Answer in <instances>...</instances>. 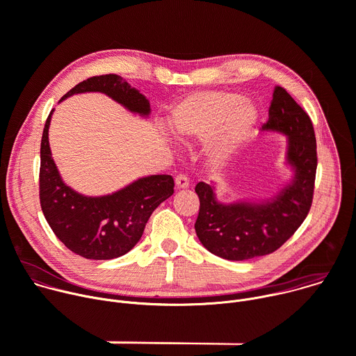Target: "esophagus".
<instances>
[{"label":"esophagus","mask_w":356,"mask_h":356,"mask_svg":"<svg viewBox=\"0 0 356 356\" xmlns=\"http://www.w3.org/2000/svg\"><path fill=\"white\" fill-rule=\"evenodd\" d=\"M175 183H176V187L180 190V188H187L188 187V179L184 173H179L176 177H175Z\"/></svg>","instance_id":"34e87169"}]
</instances>
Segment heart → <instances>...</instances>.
I'll return each instance as SVG.
<instances>
[{"instance_id": "1", "label": "heart", "mask_w": 356, "mask_h": 356, "mask_svg": "<svg viewBox=\"0 0 356 356\" xmlns=\"http://www.w3.org/2000/svg\"><path fill=\"white\" fill-rule=\"evenodd\" d=\"M258 121V110L241 94L197 91L173 106L169 131L179 139H206L217 134L214 147L227 152L239 143Z\"/></svg>"}]
</instances>
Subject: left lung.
Returning <instances> with one entry per match:
<instances>
[{
	"mask_svg": "<svg viewBox=\"0 0 356 356\" xmlns=\"http://www.w3.org/2000/svg\"><path fill=\"white\" fill-rule=\"evenodd\" d=\"M264 131L289 136L287 162L294 168L293 181L265 202L221 204L214 187L200 181L195 193L200 211L194 228L200 242L214 255L246 261L277 250L306 220L314 194L317 143L313 122L293 97L276 87Z\"/></svg>",
	"mask_w": 356,
	"mask_h": 356,
	"instance_id": "8db88e82",
	"label": "left lung"
}]
</instances>
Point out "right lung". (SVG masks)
Instances as JSON below:
<instances>
[{"mask_svg": "<svg viewBox=\"0 0 356 356\" xmlns=\"http://www.w3.org/2000/svg\"><path fill=\"white\" fill-rule=\"evenodd\" d=\"M87 91L104 92L132 113H150L145 95L118 74L92 76L74 86L62 99ZM52 113L54 110L46 120L40 140L39 200L43 216L55 235L76 255L94 261L120 258L138 243L152 213L173 194V177H143L103 197L76 193L62 181L50 155L47 131Z\"/></svg>", "mask_w": 356, "mask_h": 356, "instance_id": "add662e5", "label": "right lung"}]
</instances>
